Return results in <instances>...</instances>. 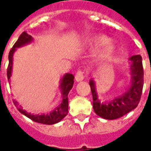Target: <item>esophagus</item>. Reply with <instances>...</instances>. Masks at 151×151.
Listing matches in <instances>:
<instances>
[{
  "instance_id": "obj_1",
  "label": "esophagus",
  "mask_w": 151,
  "mask_h": 151,
  "mask_svg": "<svg viewBox=\"0 0 151 151\" xmlns=\"http://www.w3.org/2000/svg\"><path fill=\"white\" fill-rule=\"evenodd\" d=\"M84 73H85L83 72V71H81V70H80V71H78L75 75L76 82H82V80L84 79Z\"/></svg>"
}]
</instances>
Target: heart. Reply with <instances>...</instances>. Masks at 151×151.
<instances>
[{
  "label": "heart",
  "instance_id": "heart-1",
  "mask_svg": "<svg viewBox=\"0 0 151 151\" xmlns=\"http://www.w3.org/2000/svg\"><path fill=\"white\" fill-rule=\"evenodd\" d=\"M86 48L95 50L101 47L97 54V58L99 60L108 59L113 56L117 51L116 43L110 41V39L104 35H96L86 42Z\"/></svg>",
  "mask_w": 151,
  "mask_h": 151
}]
</instances>
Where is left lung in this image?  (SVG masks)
I'll list each match as a JSON object with an SVG mask.
<instances>
[{"label":"left lung","mask_w":151,"mask_h":151,"mask_svg":"<svg viewBox=\"0 0 151 151\" xmlns=\"http://www.w3.org/2000/svg\"><path fill=\"white\" fill-rule=\"evenodd\" d=\"M129 60L131 77L130 84L120 96L111 100L101 102L96 91L95 82L93 79L90 80L89 84L93 97V108L99 116L106 120H115L133 111L139 104L143 87L142 60L140 55H134Z\"/></svg>","instance_id":"obj_1"}]
</instances>
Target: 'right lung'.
<instances>
[{
  "label": "right lung",
  "instance_id": "obj_1",
  "mask_svg": "<svg viewBox=\"0 0 151 151\" xmlns=\"http://www.w3.org/2000/svg\"><path fill=\"white\" fill-rule=\"evenodd\" d=\"M34 41V39L31 35H28L26 31L22 33L19 36L17 42L14 43L12 49L9 53V66L7 69V78L9 81L10 77L12 75V69H13V57L15 51L18 47L27 45L28 43H32ZM74 76L71 73H65L63 76L62 78L60 79V82L59 88L61 93V102L58 106H56L55 109L52 111H49L46 114H31L22 109V108L18 106V103L16 100H14V104L17 107L18 110L22 114H23L28 118H30L33 121H35L37 123L43 124H54L60 122L63 118L66 116L68 113V106H69V101H68V95H69L70 90L73 88V86L74 83Z\"/></svg>",
  "mask_w": 151,
  "mask_h": 151
}]
</instances>
